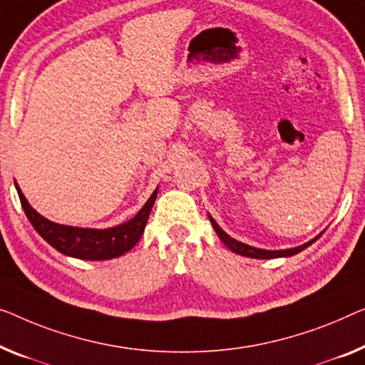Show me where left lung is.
I'll return each instance as SVG.
<instances>
[{"instance_id":"left-lung-1","label":"left lung","mask_w":365,"mask_h":365,"mask_svg":"<svg viewBox=\"0 0 365 365\" xmlns=\"http://www.w3.org/2000/svg\"><path fill=\"white\" fill-rule=\"evenodd\" d=\"M210 221L215 227L217 237H220L221 241L225 242V246L230 247L232 252L246 255V257H252V259H275V257H288V255H295L300 251H303V249H307L308 246H312V244L314 242V239H318V237H314L309 242L303 244V246H298V247H293V249H285V251H265V249H257V247L247 246V244L239 242V241H236V239H232L231 236H227L226 232L216 225V221L211 216H210Z\"/></svg>"}]
</instances>
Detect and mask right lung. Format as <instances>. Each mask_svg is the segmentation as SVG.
I'll return each instance as SVG.
<instances>
[{"label": "right lung", "instance_id": "right-lung-1", "mask_svg": "<svg viewBox=\"0 0 365 365\" xmlns=\"http://www.w3.org/2000/svg\"><path fill=\"white\" fill-rule=\"evenodd\" d=\"M16 190H18L27 220L31 221L34 230L58 252L85 260H106L130 251L143 236L152 205H154L157 197L155 190L148 200V203L144 205V208L124 225L110 227V230H83V227L62 226L46 220L27 203L18 183H16Z\"/></svg>", "mask_w": 365, "mask_h": 365}]
</instances>
